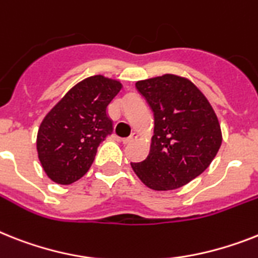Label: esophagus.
<instances>
[{
  "label": "esophagus",
  "instance_id": "obj_1",
  "mask_svg": "<svg viewBox=\"0 0 258 258\" xmlns=\"http://www.w3.org/2000/svg\"><path fill=\"white\" fill-rule=\"evenodd\" d=\"M136 138H137V134H136V133L131 134V136H129V137H126V138H122V144H124V145L131 144V142H133L134 140H136Z\"/></svg>",
  "mask_w": 258,
  "mask_h": 258
}]
</instances>
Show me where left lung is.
<instances>
[{"label": "left lung", "instance_id": "1", "mask_svg": "<svg viewBox=\"0 0 258 258\" xmlns=\"http://www.w3.org/2000/svg\"><path fill=\"white\" fill-rule=\"evenodd\" d=\"M154 114L150 153L132 169L153 190H175L207 169L221 145L218 117L186 78L167 75L136 83Z\"/></svg>", "mask_w": 258, "mask_h": 258}]
</instances>
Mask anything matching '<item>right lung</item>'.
Segmentation results:
<instances>
[{"mask_svg": "<svg viewBox=\"0 0 258 258\" xmlns=\"http://www.w3.org/2000/svg\"><path fill=\"white\" fill-rule=\"evenodd\" d=\"M121 83L95 75L78 83L44 117L37 150L44 172L59 184L80 179L95 161L100 144L113 132L106 106Z\"/></svg>", "mask_w": 258, "mask_h": 258, "instance_id": "obj_1", "label": "right lung"}]
</instances>
